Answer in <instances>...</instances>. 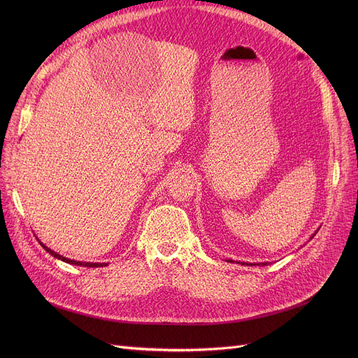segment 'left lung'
<instances>
[{"mask_svg": "<svg viewBox=\"0 0 358 358\" xmlns=\"http://www.w3.org/2000/svg\"><path fill=\"white\" fill-rule=\"evenodd\" d=\"M316 232H317V231H316ZM316 232L310 236V239L316 235ZM229 261L234 262L232 259H229ZM236 262H238V264H241V266H251V267H252V266H261V267H264V266H268V264H270V262H241V261H236Z\"/></svg>", "mask_w": 358, "mask_h": 358, "instance_id": "1", "label": "left lung"}]
</instances>
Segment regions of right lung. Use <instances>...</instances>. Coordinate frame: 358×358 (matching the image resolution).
I'll list each match as a JSON object with an SVG mask.
<instances>
[{
    "label": "right lung",
    "instance_id": "right-lung-1",
    "mask_svg": "<svg viewBox=\"0 0 358 358\" xmlns=\"http://www.w3.org/2000/svg\"><path fill=\"white\" fill-rule=\"evenodd\" d=\"M39 241V239H37ZM39 243L46 250V252H49L52 257H55V258H58V259H61V261H64V262H68V264H73V266H81V267H92V268H96V267H106L108 262H83V261H75V259H69V258H66V257H64V255H59L58 252H55V251H52L50 248H48L43 242H41L39 241Z\"/></svg>",
    "mask_w": 358,
    "mask_h": 358
}]
</instances>
